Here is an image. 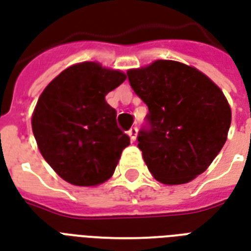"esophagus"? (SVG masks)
<instances>
[{
  "mask_svg": "<svg viewBox=\"0 0 251 251\" xmlns=\"http://www.w3.org/2000/svg\"><path fill=\"white\" fill-rule=\"evenodd\" d=\"M128 135L131 137V140L132 141H136V137H137V128L136 127H132L129 131H128Z\"/></svg>",
  "mask_w": 251,
  "mask_h": 251,
  "instance_id": "obj_1",
  "label": "esophagus"
}]
</instances>
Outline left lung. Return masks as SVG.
<instances>
[{
  "instance_id": "obj_1",
  "label": "left lung",
  "mask_w": 251,
  "mask_h": 251,
  "mask_svg": "<svg viewBox=\"0 0 251 251\" xmlns=\"http://www.w3.org/2000/svg\"><path fill=\"white\" fill-rule=\"evenodd\" d=\"M127 76L150 111L137 147L152 176L178 185L205 172L225 144L231 123L220 87L195 67L175 61L128 70Z\"/></svg>"
}]
</instances>
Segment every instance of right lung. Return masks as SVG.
Here are the masks:
<instances>
[{
	"label": "right lung",
	"instance_id": "right-lung-1",
	"mask_svg": "<svg viewBox=\"0 0 251 251\" xmlns=\"http://www.w3.org/2000/svg\"><path fill=\"white\" fill-rule=\"evenodd\" d=\"M97 62L70 66L49 83L31 127L43 159L65 181L95 186L115 172L129 137L118 127L105 95L126 80Z\"/></svg>",
	"mask_w": 251,
	"mask_h": 251
}]
</instances>
